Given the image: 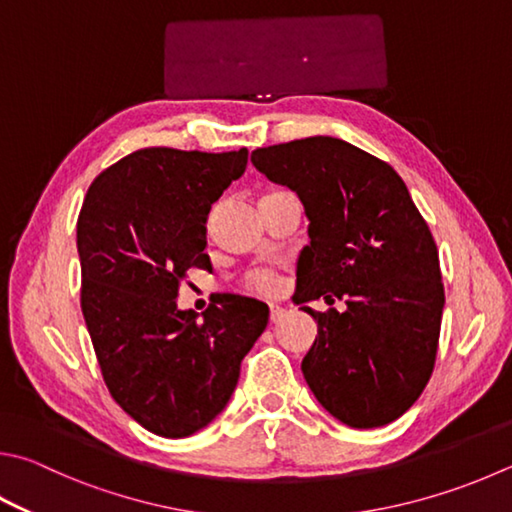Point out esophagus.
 <instances>
[{
	"label": "esophagus",
	"instance_id": "obj_1",
	"mask_svg": "<svg viewBox=\"0 0 512 512\" xmlns=\"http://www.w3.org/2000/svg\"><path fill=\"white\" fill-rule=\"evenodd\" d=\"M284 318L282 306H271V322H280Z\"/></svg>",
	"mask_w": 512,
	"mask_h": 512
}]
</instances>
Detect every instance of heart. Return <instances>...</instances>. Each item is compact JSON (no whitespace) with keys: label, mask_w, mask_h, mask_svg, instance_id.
<instances>
[{"label":"heart","mask_w":512,"mask_h":512,"mask_svg":"<svg viewBox=\"0 0 512 512\" xmlns=\"http://www.w3.org/2000/svg\"><path fill=\"white\" fill-rule=\"evenodd\" d=\"M244 286L257 295L273 297L284 288V280L273 268H253L244 275Z\"/></svg>","instance_id":"b5f03b06"}]
</instances>
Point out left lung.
Listing matches in <instances>:
<instances>
[{
  "label": "left lung",
  "instance_id": "1",
  "mask_svg": "<svg viewBox=\"0 0 512 512\" xmlns=\"http://www.w3.org/2000/svg\"><path fill=\"white\" fill-rule=\"evenodd\" d=\"M250 161L297 192L311 221L293 302L347 304L342 313L302 306L320 324L302 360L311 392L349 427L396 421L432 376L445 302L439 250L407 185L331 136L257 147Z\"/></svg>",
  "mask_w": 512,
  "mask_h": 512
}]
</instances>
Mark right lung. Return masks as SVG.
I'll use <instances>...</instances> for the list:
<instances>
[{
  "mask_svg": "<svg viewBox=\"0 0 512 512\" xmlns=\"http://www.w3.org/2000/svg\"><path fill=\"white\" fill-rule=\"evenodd\" d=\"M246 163V147H145L100 172L82 203L80 306L102 378L134 421L167 439L224 410L268 324V306L241 295H221L201 320L176 309L190 268L210 266L212 203Z\"/></svg>",
  "mask_w": 512,
  "mask_h": 512,
  "instance_id": "1",
  "label": "right lung"
}]
</instances>
